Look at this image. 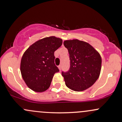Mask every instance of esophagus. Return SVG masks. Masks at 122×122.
<instances>
[{
  "label": "esophagus",
  "mask_w": 122,
  "mask_h": 122,
  "mask_svg": "<svg viewBox=\"0 0 122 122\" xmlns=\"http://www.w3.org/2000/svg\"><path fill=\"white\" fill-rule=\"evenodd\" d=\"M58 69H59L60 71H61L62 66H61V65H59V66H58Z\"/></svg>",
  "instance_id": "obj_1"
}]
</instances>
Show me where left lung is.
<instances>
[{
	"label": "left lung",
	"instance_id": "left-lung-1",
	"mask_svg": "<svg viewBox=\"0 0 122 122\" xmlns=\"http://www.w3.org/2000/svg\"><path fill=\"white\" fill-rule=\"evenodd\" d=\"M64 45L70 58L69 70L62 72L65 85L75 91H83L99 78L102 68L101 56L90 44L82 41L66 40Z\"/></svg>",
	"mask_w": 122,
	"mask_h": 122
}]
</instances>
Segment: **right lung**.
Here are the masks:
<instances>
[{"mask_svg":"<svg viewBox=\"0 0 122 122\" xmlns=\"http://www.w3.org/2000/svg\"><path fill=\"white\" fill-rule=\"evenodd\" d=\"M62 39L46 37L32 44L23 53L20 72L27 86L35 92L49 88L55 73L59 69L54 64V51L62 45Z\"/></svg>","mask_w":122,"mask_h":122,"instance_id":"1","label":"right lung"}]
</instances>
